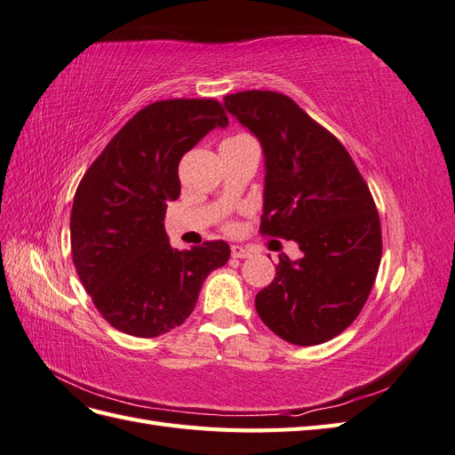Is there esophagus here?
<instances>
[{
	"mask_svg": "<svg viewBox=\"0 0 455 455\" xmlns=\"http://www.w3.org/2000/svg\"><path fill=\"white\" fill-rule=\"evenodd\" d=\"M231 256L233 258H249L251 251L246 249V246H243V244H233L231 246Z\"/></svg>",
	"mask_w": 455,
	"mask_h": 455,
	"instance_id": "34e87169",
	"label": "esophagus"
}]
</instances>
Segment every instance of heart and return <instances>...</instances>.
<instances>
[{
	"label": "heart",
	"mask_w": 455,
	"mask_h": 455,
	"mask_svg": "<svg viewBox=\"0 0 455 455\" xmlns=\"http://www.w3.org/2000/svg\"><path fill=\"white\" fill-rule=\"evenodd\" d=\"M233 139H239V136H233Z\"/></svg>",
	"instance_id": "b5f03b06"
}]
</instances>
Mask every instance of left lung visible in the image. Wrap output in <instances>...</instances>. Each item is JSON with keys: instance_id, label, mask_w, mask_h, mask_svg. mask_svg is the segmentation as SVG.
I'll return each mask as SVG.
<instances>
[{"instance_id": "8db88e82", "label": "left lung", "mask_w": 455, "mask_h": 455, "mask_svg": "<svg viewBox=\"0 0 455 455\" xmlns=\"http://www.w3.org/2000/svg\"><path fill=\"white\" fill-rule=\"evenodd\" d=\"M224 108L264 151L261 231L301 252L279 256L277 277L256 294L259 319L294 346L332 339L361 313L379 267L370 189L336 136L288 96L244 91L226 96Z\"/></svg>"}]
</instances>
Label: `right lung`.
I'll return each mask as SVG.
<instances>
[{"label": "right lung", "mask_w": 455, "mask_h": 455, "mask_svg": "<svg viewBox=\"0 0 455 455\" xmlns=\"http://www.w3.org/2000/svg\"><path fill=\"white\" fill-rule=\"evenodd\" d=\"M216 127H228L216 100L149 104L109 140L77 186L74 266L96 309L121 332L156 338L180 326L204 279L229 259L224 241L178 251L164 231L167 203L180 196L178 164Z\"/></svg>", "instance_id": "obj_1"}]
</instances>
